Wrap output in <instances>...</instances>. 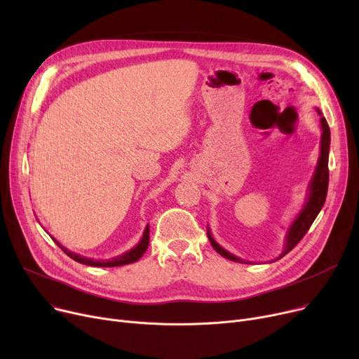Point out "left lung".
<instances>
[{
  "label": "left lung",
  "instance_id": "left-lung-1",
  "mask_svg": "<svg viewBox=\"0 0 359 359\" xmlns=\"http://www.w3.org/2000/svg\"><path fill=\"white\" fill-rule=\"evenodd\" d=\"M317 113L320 115V126H322V138H320V156L317 160V165L314 168L313 177L309 183L307 187V196H306V202L303 205V208L297 214V217L294 218V221L291 222L290 229L285 234V243H284V249H282V253L275 259H280L284 257L287 253H290L297 244L299 243V240L306 236V233L309 231V229L311 227V224L314 222L316 217L318 215V212L322 211L325 201H326V195H327V186H329V149H330V129L329 125L325 119V116L322 115V111L317 109ZM206 233H208V238L212 244V248L217 250V253H219L222 257L233 260V262H240V263H252L249 260H243L238 256L230 253L229 250H225L224 248H221L219 244L214 240L210 227L206 229ZM272 260V262H275Z\"/></svg>",
  "mask_w": 359,
  "mask_h": 359
}]
</instances>
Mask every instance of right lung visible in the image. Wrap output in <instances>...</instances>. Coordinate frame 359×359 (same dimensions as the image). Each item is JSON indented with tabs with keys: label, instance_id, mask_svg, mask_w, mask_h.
<instances>
[{
	"label": "right lung",
	"instance_id": "add662e5",
	"mask_svg": "<svg viewBox=\"0 0 359 359\" xmlns=\"http://www.w3.org/2000/svg\"><path fill=\"white\" fill-rule=\"evenodd\" d=\"M52 237V236H50ZM52 240L58 244V246L71 257L74 259L75 262L79 263H83V265H87V266H96V268H115V266H123V265H129V263H134L137 262L138 259H141V256L145 253V250L148 249V243H149V227L147 225L145 230H144V234L141 237V240L138 241V244L135 248L129 249L128 252L119 255V256H115V257H110V259H106V260H94V259H90L87 256H81L79 253L75 252H71L68 250L65 246H62V244L60 241H56L53 237Z\"/></svg>",
	"mask_w": 359,
	"mask_h": 359
}]
</instances>
